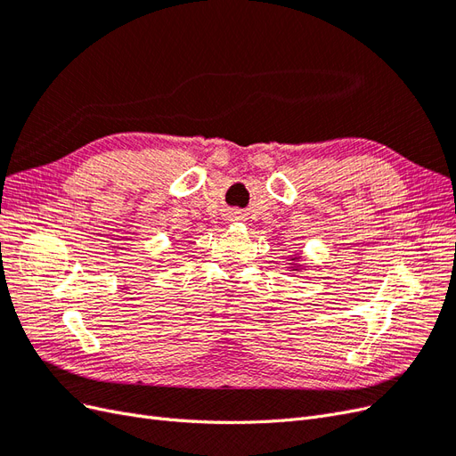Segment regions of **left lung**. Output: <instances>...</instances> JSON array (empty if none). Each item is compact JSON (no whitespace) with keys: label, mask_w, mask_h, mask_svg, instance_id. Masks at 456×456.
Segmentation results:
<instances>
[{"label":"left lung","mask_w":456,"mask_h":456,"mask_svg":"<svg viewBox=\"0 0 456 456\" xmlns=\"http://www.w3.org/2000/svg\"><path fill=\"white\" fill-rule=\"evenodd\" d=\"M291 260H297V258H291Z\"/></svg>","instance_id":"8db88e82"}]
</instances>
